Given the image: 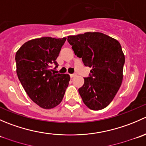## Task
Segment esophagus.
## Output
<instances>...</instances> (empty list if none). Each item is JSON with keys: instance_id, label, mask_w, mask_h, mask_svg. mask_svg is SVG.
Segmentation results:
<instances>
[{"instance_id": "obj_1", "label": "esophagus", "mask_w": 146, "mask_h": 146, "mask_svg": "<svg viewBox=\"0 0 146 146\" xmlns=\"http://www.w3.org/2000/svg\"><path fill=\"white\" fill-rule=\"evenodd\" d=\"M77 76V74H76V73H73V74H70V78H74L75 76Z\"/></svg>"}]
</instances>
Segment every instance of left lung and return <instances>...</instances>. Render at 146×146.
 <instances>
[{"instance_id": "8db88e82", "label": "left lung", "mask_w": 146, "mask_h": 146, "mask_svg": "<svg viewBox=\"0 0 146 146\" xmlns=\"http://www.w3.org/2000/svg\"><path fill=\"white\" fill-rule=\"evenodd\" d=\"M75 54L85 66L92 68L78 89L84 104L92 110H100L110 104L123 80L125 56L120 43L101 32H85L68 36Z\"/></svg>"}]
</instances>
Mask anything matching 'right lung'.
<instances>
[{
    "instance_id": "add662e5",
    "label": "right lung",
    "mask_w": 146,
    "mask_h": 146,
    "mask_svg": "<svg viewBox=\"0 0 146 146\" xmlns=\"http://www.w3.org/2000/svg\"><path fill=\"white\" fill-rule=\"evenodd\" d=\"M66 38H37L25 42L16 52L17 77L31 100L49 110L62 101L70 81L68 74L51 73Z\"/></svg>"
}]
</instances>
